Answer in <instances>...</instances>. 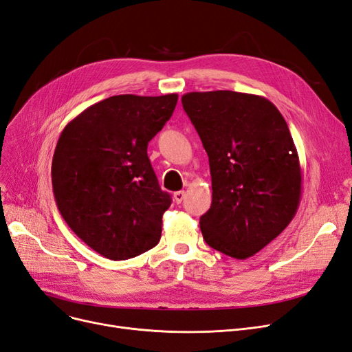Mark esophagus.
I'll use <instances>...</instances> for the list:
<instances>
[{
	"label": "esophagus",
	"mask_w": 352,
	"mask_h": 352,
	"mask_svg": "<svg viewBox=\"0 0 352 352\" xmlns=\"http://www.w3.org/2000/svg\"><path fill=\"white\" fill-rule=\"evenodd\" d=\"M185 196H186V192H185V190L175 192V195H173L175 202H176V204H182V202H184V199H185Z\"/></svg>",
	"instance_id": "obj_1"
}]
</instances>
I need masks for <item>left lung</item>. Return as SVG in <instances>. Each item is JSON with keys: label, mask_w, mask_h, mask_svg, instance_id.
<instances>
[{"label": "left lung", "mask_w": 352, "mask_h": 352, "mask_svg": "<svg viewBox=\"0 0 352 352\" xmlns=\"http://www.w3.org/2000/svg\"><path fill=\"white\" fill-rule=\"evenodd\" d=\"M182 104L209 157L212 204L199 221L204 240L238 260L254 256L300 202L302 172L287 124L258 95L189 92Z\"/></svg>", "instance_id": "8db88e82"}]
</instances>
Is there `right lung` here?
Returning <instances> with one entry per match:
<instances>
[{
    "instance_id": "1",
    "label": "right lung",
    "mask_w": 352,
    "mask_h": 352,
    "mask_svg": "<svg viewBox=\"0 0 352 352\" xmlns=\"http://www.w3.org/2000/svg\"><path fill=\"white\" fill-rule=\"evenodd\" d=\"M177 94L116 95L63 129L52 162L59 212L80 240L109 260L156 247L172 198L159 186L147 146L170 120Z\"/></svg>"
}]
</instances>
